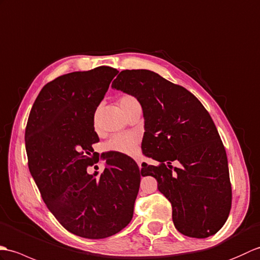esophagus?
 Masks as SVG:
<instances>
[{"label":"esophagus","instance_id":"esophagus-1","mask_svg":"<svg viewBox=\"0 0 260 260\" xmlns=\"http://www.w3.org/2000/svg\"><path fill=\"white\" fill-rule=\"evenodd\" d=\"M136 161H137V164H138V166H139V168L141 169V165H142V161H141L140 159H136Z\"/></svg>","mask_w":260,"mask_h":260}]
</instances>
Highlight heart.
<instances>
[{"mask_svg":"<svg viewBox=\"0 0 260 260\" xmlns=\"http://www.w3.org/2000/svg\"><path fill=\"white\" fill-rule=\"evenodd\" d=\"M137 99L131 95H123L120 98L119 106L125 114L128 113L135 106H138ZM94 125L96 126V114L94 117ZM138 146V138L134 135L130 134H121L115 135L109 139L106 145L105 150L106 151H113L122 154H134L137 151Z\"/></svg>","mask_w":260,"mask_h":260,"instance_id":"1","label":"heart"}]
</instances>
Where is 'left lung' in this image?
Listing matches in <instances>:
<instances>
[{"instance_id":"1","label":"left lung","mask_w":260,"mask_h":260,"mask_svg":"<svg viewBox=\"0 0 260 260\" xmlns=\"http://www.w3.org/2000/svg\"><path fill=\"white\" fill-rule=\"evenodd\" d=\"M112 89L142 107V153L161 165L143 162L141 175L157 179L178 232L192 238L215 235L229 216L232 184L226 150L208 111L187 89L149 70L121 71ZM172 160L179 167L172 169Z\"/></svg>"}]
</instances>
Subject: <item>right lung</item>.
Instances as JSON below:
<instances>
[{
  "label": "right lung",
  "instance_id": "1",
  "mask_svg": "<svg viewBox=\"0 0 260 260\" xmlns=\"http://www.w3.org/2000/svg\"><path fill=\"white\" fill-rule=\"evenodd\" d=\"M118 72L99 67L45 84L25 129L28 169L43 201L68 232L88 239L128 226L140 186L139 167L126 154L106 153L101 175L86 171L99 161L92 148L99 142L94 113Z\"/></svg>",
  "mask_w": 260,
  "mask_h": 260
}]
</instances>
